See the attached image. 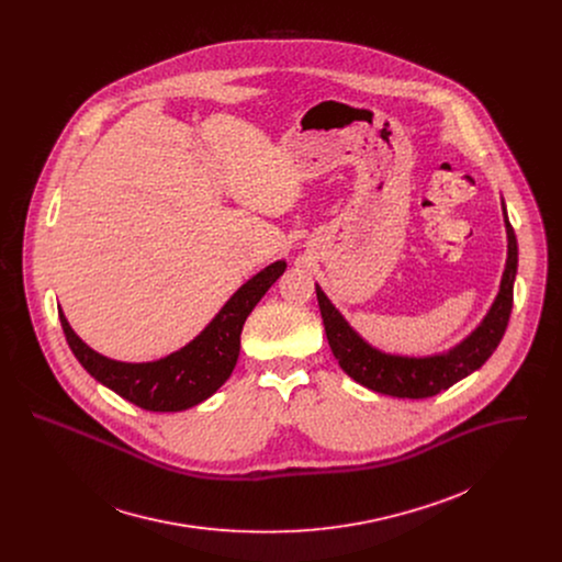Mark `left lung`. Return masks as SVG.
I'll use <instances>...</instances> for the list:
<instances>
[{"label":"left lung","mask_w":562,"mask_h":562,"mask_svg":"<svg viewBox=\"0 0 562 562\" xmlns=\"http://www.w3.org/2000/svg\"><path fill=\"white\" fill-rule=\"evenodd\" d=\"M502 212H504V225L508 236V257H506L502 283H499V292L488 314L481 322V326L470 337H465L459 346H454L443 355L401 357V355H387L372 348L333 307V303L322 292L321 285H316L328 346L335 359L339 361L341 370L350 379L385 396L419 401V398L437 396L439 392L452 387L454 383H459L461 379L479 370L482 363L493 355V350L497 348L508 326L510 310H513V283L517 274V238L508 223L504 203H502Z\"/></svg>","instance_id":"obj_1"}]
</instances>
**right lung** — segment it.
I'll list each match as a JSON object with an SVG mask.
<instances>
[{
  "label": "right lung",
  "mask_w": 562,
  "mask_h": 562,
  "mask_svg": "<svg viewBox=\"0 0 562 562\" xmlns=\"http://www.w3.org/2000/svg\"><path fill=\"white\" fill-rule=\"evenodd\" d=\"M285 266L283 259L274 261L248 279L201 335L160 361L123 363L108 359L81 341L63 310L58 316L69 348L101 385L145 411H183L207 401L232 376L240 355L241 326Z\"/></svg>",
  "instance_id": "obj_1"
}]
</instances>
